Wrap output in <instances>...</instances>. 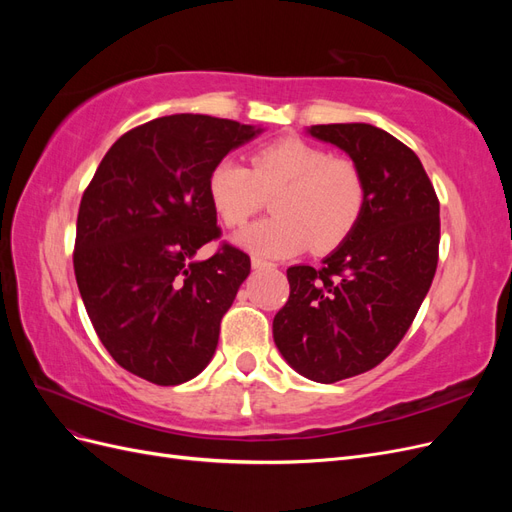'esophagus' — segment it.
I'll use <instances>...</instances> for the list:
<instances>
[{
	"label": "esophagus",
	"instance_id": "obj_1",
	"mask_svg": "<svg viewBox=\"0 0 512 512\" xmlns=\"http://www.w3.org/2000/svg\"><path fill=\"white\" fill-rule=\"evenodd\" d=\"M252 269L254 271H265V269H273V262H267V260H262V258H252Z\"/></svg>",
	"mask_w": 512,
	"mask_h": 512
}]
</instances>
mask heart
Returning a JSON list of instances; mask_svg holds the SVG:
<instances>
[{"label":"heart","mask_w":512,"mask_h":512,"mask_svg":"<svg viewBox=\"0 0 512 512\" xmlns=\"http://www.w3.org/2000/svg\"><path fill=\"white\" fill-rule=\"evenodd\" d=\"M252 166L224 158L209 170L207 194L224 226H243L273 196V218L247 226L237 245L262 258L294 256L309 245L329 252L359 222L365 207L361 170L346 158H331L327 149L280 138L258 147Z\"/></svg>","instance_id":"1"}]
</instances>
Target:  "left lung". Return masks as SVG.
<instances>
[{"instance_id":"8db88e82","label":"left lung","mask_w":512,"mask_h":512,"mask_svg":"<svg viewBox=\"0 0 512 512\" xmlns=\"http://www.w3.org/2000/svg\"><path fill=\"white\" fill-rule=\"evenodd\" d=\"M346 151L365 181V207L322 267L286 271L290 297L273 339L301 376L333 384L389 356L421 307L438 267L440 203L416 153L369 123L307 130Z\"/></svg>"}]
</instances>
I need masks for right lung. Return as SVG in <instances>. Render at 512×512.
I'll return each mask as SVG.
<instances>
[{
    "instance_id": "right-lung-1",
    "label": "right lung",
    "mask_w": 512,
    "mask_h": 512,
    "mask_svg": "<svg viewBox=\"0 0 512 512\" xmlns=\"http://www.w3.org/2000/svg\"><path fill=\"white\" fill-rule=\"evenodd\" d=\"M262 130L209 115H168L123 134L81 198L74 275L91 324L130 374L160 386L196 378L218 348L220 322L250 275L224 243L209 170Z\"/></svg>"
}]
</instances>
